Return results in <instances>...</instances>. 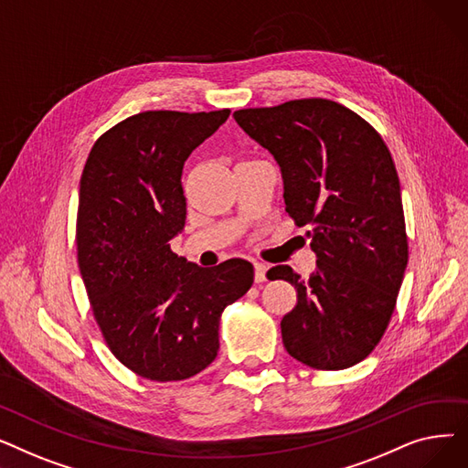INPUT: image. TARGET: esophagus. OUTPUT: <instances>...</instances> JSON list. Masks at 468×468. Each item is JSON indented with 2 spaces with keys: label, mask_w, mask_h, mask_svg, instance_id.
<instances>
[{
  "label": "esophagus",
  "mask_w": 468,
  "mask_h": 468,
  "mask_svg": "<svg viewBox=\"0 0 468 468\" xmlns=\"http://www.w3.org/2000/svg\"><path fill=\"white\" fill-rule=\"evenodd\" d=\"M265 273H267V267L263 263H254V281L256 282H263L265 281Z\"/></svg>",
  "instance_id": "1"
}]
</instances>
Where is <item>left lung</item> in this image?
I'll return each instance as SVG.
<instances>
[{"mask_svg":"<svg viewBox=\"0 0 468 468\" xmlns=\"http://www.w3.org/2000/svg\"><path fill=\"white\" fill-rule=\"evenodd\" d=\"M277 159L286 212L307 226L316 271H267L288 281L298 303L281 321L290 356L314 370H346L381 341L408 265V235L395 161L381 134L326 98L233 113Z\"/></svg>","mask_w":468,"mask_h":468,"instance_id":"obj_1","label":"left lung"}]
</instances>
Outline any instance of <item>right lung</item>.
<instances>
[{
  "label": "right lung",
  "instance_id": "obj_1",
  "mask_svg": "<svg viewBox=\"0 0 468 468\" xmlns=\"http://www.w3.org/2000/svg\"><path fill=\"white\" fill-rule=\"evenodd\" d=\"M229 110L142 112L92 145L78 207V263L113 356L166 383L203 372L219 349V316L254 282V267L205 269L170 250L186 224L182 168Z\"/></svg>",
  "mask_w": 468,
  "mask_h": 468
}]
</instances>
